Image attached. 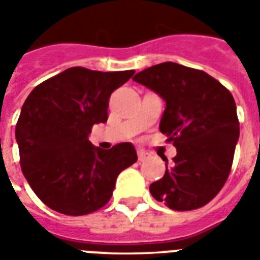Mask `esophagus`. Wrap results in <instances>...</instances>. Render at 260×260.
Wrapping results in <instances>:
<instances>
[{
  "label": "esophagus",
  "instance_id": "esophagus-1",
  "mask_svg": "<svg viewBox=\"0 0 260 260\" xmlns=\"http://www.w3.org/2000/svg\"><path fill=\"white\" fill-rule=\"evenodd\" d=\"M137 156H139V161H141V162H143V161H145V159L148 158V154H147V152H144V151L139 150L137 151Z\"/></svg>",
  "mask_w": 260,
  "mask_h": 260
}]
</instances>
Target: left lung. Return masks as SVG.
<instances>
[{
    "instance_id": "left-lung-1",
    "label": "left lung",
    "mask_w": 260,
    "mask_h": 260,
    "mask_svg": "<svg viewBox=\"0 0 260 260\" xmlns=\"http://www.w3.org/2000/svg\"><path fill=\"white\" fill-rule=\"evenodd\" d=\"M136 82L167 102L161 133L176 147L172 164L150 185L152 198L169 209L189 211L217 196L231 172L239 137L231 92L202 70L167 61L140 71Z\"/></svg>"
}]
</instances>
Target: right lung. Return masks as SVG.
Masks as SVG:
<instances>
[{
	"instance_id": "obj_1",
	"label": "right lung",
	"mask_w": 260,
	"mask_h": 260,
	"mask_svg": "<svg viewBox=\"0 0 260 260\" xmlns=\"http://www.w3.org/2000/svg\"><path fill=\"white\" fill-rule=\"evenodd\" d=\"M133 74L71 67L26 98L15 128L21 168L51 210L67 215L96 211L112 198L117 175L137 161L130 143L105 151L88 140L93 124L108 120L110 93Z\"/></svg>"
}]
</instances>
